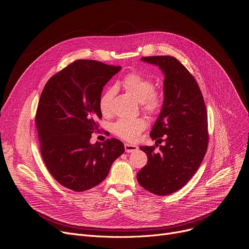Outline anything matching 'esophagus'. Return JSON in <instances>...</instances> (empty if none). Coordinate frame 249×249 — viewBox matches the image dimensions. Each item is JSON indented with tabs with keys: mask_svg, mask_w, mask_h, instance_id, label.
<instances>
[{
	"mask_svg": "<svg viewBox=\"0 0 249 249\" xmlns=\"http://www.w3.org/2000/svg\"><path fill=\"white\" fill-rule=\"evenodd\" d=\"M124 147H125L126 153H133V152H136L138 150L137 146L131 145V144H127V143L124 145Z\"/></svg>",
	"mask_w": 249,
	"mask_h": 249,
	"instance_id": "obj_1",
	"label": "esophagus"
}]
</instances>
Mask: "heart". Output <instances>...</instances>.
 Listing matches in <instances>:
<instances>
[{
  "instance_id": "b5f03b06",
  "label": "heart",
  "mask_w": 249,
  "mask_h": 249,
  "mask_svg": "<svg viewBox=\"0 0 249 249\" xmlns=\"http://www.w3.org/2000/svg\"><path fill=\"white\" fill-rule=\"evenodd\" d=\"M121 84L124 89L142 102L143 110L147 114L150 116L160 114L163 105V98L162 95L155 89L156 86L152 79L139 73H129L122 79ZM115 93V87H109L101 93L98 105L103 115L108 116L111 114L112 101ZM146 128L147 121L142 117L134 119L121 118L113 123L112 132L114 135L125 141L135 142Z\"/></svg>"
}]
</instances>
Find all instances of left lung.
Wrapping results in <instances>:
<instances>
[{
	"label": "left lung",
	"instance_id": "1",
	"mask_svg": "<svg viewBox=\"0 0 249 249\" xmlns=\"http://www.w3.org/2000/svg\"><path fill=\"white\" fill-rule=\"evenodd\" d=\"M164 74V100L151 138L162 141L140 147L148 157L147 165L137 173L140 185L156 195L181 189L198 170L208 148V115L200 88L189 71L171 56L143 57Z\"/></svg>",
	"mask_w": 249,
	"mask_h": 249
}]
</instances>
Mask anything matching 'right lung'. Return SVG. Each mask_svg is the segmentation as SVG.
<instances>
[{"label": "right lung", "mask_w": 249, "mask_h": 249, "mask_svg": "<svg viewBox=\"0 0 249 249\" xmlns=\"http://www.w3.org/2000/svg\"><path fill=\"white\" fill-rule=\"evenodd\" d=\"M120 66L76 60L46 83L35 115L43 161L54 178L76 192L89 190L107 176L125 149L111 138L91 145L102 117L99 97Z\"/></svg>", "instance_id": "right-lung-1"}]
</instances>
